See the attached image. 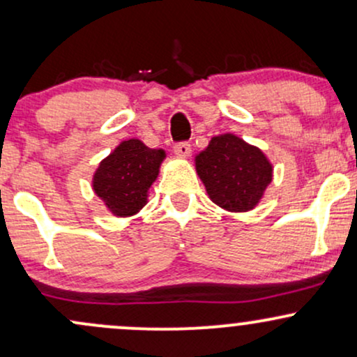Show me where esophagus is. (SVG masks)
Segmentation results:
<instances>
[{
	"instance_id": "esophagus-1",
	"label": "esophagus",
	"mask_w": 357,
	"mask_h": 357,
	"mask_svg": "<svg viewBox=\"0 0 357 357\" xmlns=\"http://www.w3.org/2000/svg\"><path fill=\"white\" fill-rule=\"evenodd\" d=\"M174 153L181 158H188L191 154V144L188 141H181V142H176L174 144Z\"/></svg>"
}]
</instances>
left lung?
<instances>
[{"instance_id":"left-lung-1","label":"left lung","mask_w":357,"mask_h":357,"mask_svg":"<svg viewBox=\"0 0 357 357\" xmlns=\"http://www.w3.org/2000/svg\"><path fill=\"white\" fill-rule=\"evenodd\" d=\"M196 171L211 202L228 211H248L272 181V165L243 139L223 134L196 155Z\"/></svg>"}]
</instances>
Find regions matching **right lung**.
Returning <instances> with one entry per match:
<instances>
[{
    "label": "right lung",
    "mask_w": 357,
    "mask_h": 357,
    "mask_svg": "<svg viewBox=\"0 0 357 357\" xmlns=\"http://www.w3.org/2000/svg\"><path fill=\"white\" fill-rule=\"evenodd\" d=\"M165 151L151 149L129 139L100 162L93 176V191L117 216H130L146 204L147 190L158 178Z\"/></svg>",
    "instance_id": "right-lung-1"
}]
</instances>
